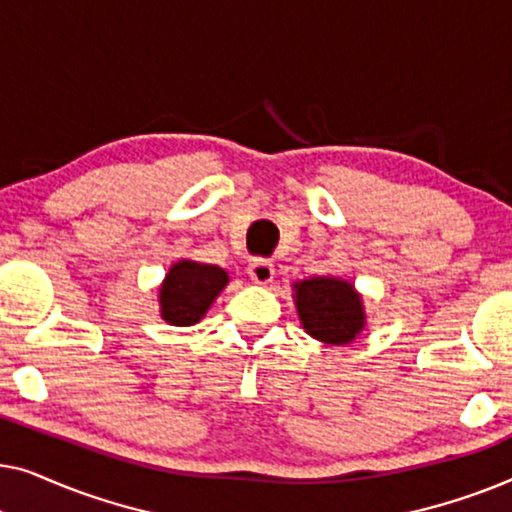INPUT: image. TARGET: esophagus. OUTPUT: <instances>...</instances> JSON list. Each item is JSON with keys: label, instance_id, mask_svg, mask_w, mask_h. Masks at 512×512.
Here are the masks:
<instances>
[{"label": "esophagus", "instance_id": "1", "mask_svg": "<svg viewBox=\"0 0 512 512\" xmlns=\"http://www.w3.org/2000/svg\"><path fill=\"white\" fill-rule=\"evenodd\" d=\"M247 272L256 284H268L275 277V265L268 258H251Z\"/></svg>", "mask_w": 512, "mask_h": 512}]
</instances>
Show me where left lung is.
Instances as JSON below:
<instances>
[{"label": "left lung", "instance_id": "8db88e82", "mask_svg": "<svg viewBox=\"0 0 512 512\" xmlns=\"http://www.w3.org/2000/svg\"><path fill=\"white\" fill-rule=\"evenodd\" d=\"M296 307L305 331L328 345L352 342L366 319L352 284L331 277H314L296 284Z\"/></svg>", "mask_w": 512, "mask_h": 512}]
</instances>
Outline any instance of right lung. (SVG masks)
<instances>
[{"instance_id": "right-lung-1", "label": "right lung", "mask_w": 512, "mask_h": 512, "mask_svg": "<svg viewBox=\"0 0 512 512\" xmlns=\"http://www.w3.org/2000/svg\"><path fill=\"white\" fill-rule=\"evenodd\" d=\"M226 284V270L216 265L179 261L160 289V314L172 326L198 324Z\"/></svg>"}]
</instances>
